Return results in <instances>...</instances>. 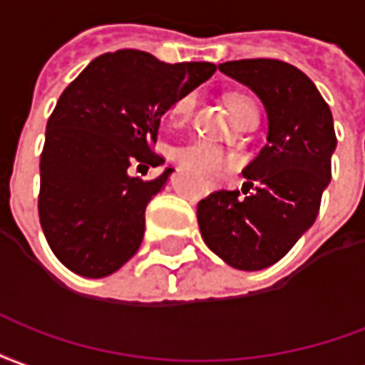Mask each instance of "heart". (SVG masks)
<instances>
[{
    "mask_svg": "<svg viewBox=\"0 0 365 365\" xmlns=\"http://www.w3.org/2000/svg\"><path fill=\"white\" fill-rule=\"evenodd\" d=\"M194 105H196V97H194L192 93L180 97L173 105L171 120L175 124H185L192 116ZM230 108L233 116H235V120H237L245 110L255 108V106H252L249 98L231 97ZM173 159H175V163L179 165V167L190 171L196 177H202V179H210L214 175H220V173L230 169L231 165H233V159H231L230 153H225L222 148H217V145L208 142H192L188 143V145H182L179 150H175Z\"/></svg>",
    "mask_w": 365,
    "mask_h": 365,
    "instance_id": "obj_1",
    "label": "heart"
}]
</instances>
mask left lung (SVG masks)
Here are the masks:
<instances>
[{
	"mask_svg": "<svg viewBox=\"0 0 365 365\" xmlns=\"http://www.w3.org/2000/svg\"><path fill=\"white\" fill-rule=\"evenodd\" d=\"M220 71L259 95L268 143L243 171L255 192L215 190L198 202V225L204 243L230 267L262 270L286 257L317 217L336 148L332 114L292 63L235 60L220 63Z\"/></svg>",
	"mask_w": 365,
	"mask_h": 365,
	"instance_id": "8db88e82",
	"label": "left lung"
}]
</instances>
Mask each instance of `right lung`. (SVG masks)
Returning <instances> with one entry per match:
<instances>
[{
	"label": "right lung",
	"mask_w": 365,
	"mask_h": 365,
	"mask_svg": "<svg viewBox=\"0 0 365 365\" xmlns=\"http://www.w3.org/2000/svg\"><path fill=\"white\" fill-rule=\"evenodd\" d=\"M215 70L118 50L63 89L46 124L38 192L44 237L63 267L103 278L138 252L145 208L173 169L148 180L130 173L163 163L153 151L161 118Z\"/></svg>",
	"instance_id": "add662e5"
}]
</instances>
